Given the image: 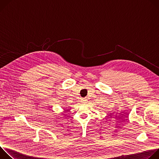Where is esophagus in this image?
I'll return each instance as SVG.
<instances>
[{"label":"esophagus","instance_id":"34e87169","mask_svg":"<svg viewBox=\"0 0 159 159\" xmlns=\"http://www.w3.org/2000/svg\"><path fill=\"white\" fill-rule=\"evenodd\" d=\"M87 98H83V99H82V102H87Z\"/></svg>","mask_w":159,"mask_h":159}]
</instances>
